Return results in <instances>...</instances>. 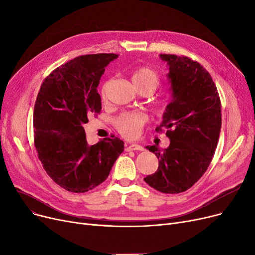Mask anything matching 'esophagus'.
Wrapping results in <instances>:
<instances>
[{"label":"esophagus","mask_w":255,"mask_h":255,"mask_svg":"<svg viewBox=\"0 0 255 255\" xmlns=\"http://www.w3.org/2000/svg\"><path fill=\"white\" fill-rule=\"evenodd\" d=\"M125 151H143V148L139 144L132 143V144H125Z\"/></svg>","instance_id":"34e87169"}]
</instances>
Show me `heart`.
Returning a JSON list of instances; mask_svg holds the SVG:
<instances>
[{
	"mask_svg": "<svg viewBox=\"0 0 255 255\" xmlns=\"http://www.w3.org/2000/svg\"><path fill=\"white\" fill-rule=\"evenodd\" d=\"M132 83L139 92L152 91L154 92L160 84V77L158 73L150 67L141 66L136 68L132 73ZM105 90H101V97L105 98ZM146 117L142 113L131 112L124 113L116 120V127L121 134L125 137H135L139 134L140 128L145 123Z\"/></svg>",
	"mask_w": 255,
	"mask_h": 255,
	"instance_id": "1",
	"label": "heart"
}]
</instances>
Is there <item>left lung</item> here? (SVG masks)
Masks as SVG:
<instances>
[{
  "mask_svg": "<svg viewBox=\"0 0 255 255\" xmlns=\"http://www.w3.org/2000/svg\"><path fill=\"white\" fill-rule=\"evenodd\" d=\"M168 65L171 100L156 131L166 128L168 148L148 145L159 159L156 172L143 180L168 194L189 189L208 169L221 129V102L210 73L199 63L176 55H160Z\"/></svg>",
  "mask_w": 255,
  "mask_h": 255,
  "instance_id": "8db88e82",
  "label": "left lung"
}]
</instances>
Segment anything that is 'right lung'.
<instances>
[{
	"mask_svg": "<svg viewBox=\"0 0 255 255\" xmlns=\"http://www.w3.org/2000/svg\"><path fill=\"white\" fill-rule=\"evenodd\" d=\"M115 53L77 57L53 70L40 88L34 107V141L47 175L62 188L84 193L109 177L124 142L103 138L90 145L84 124L101 111L97 92Z\"/></svg>",
	"mask_w": 255,
	"mask_h": 255,
	"instance_id": "1",
	"label": "right lung"
}]
</instances>
